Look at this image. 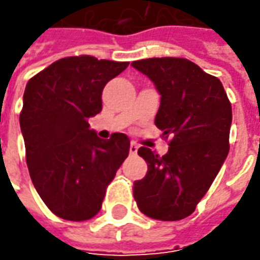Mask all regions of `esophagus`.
I'll use <instances>...</instances> for the list:
<instances>
[{
	"label": "esophagus",
	"mask_w": 260,
	"mask_h": 260,
	"mask_svg": "<svg viewBox=\"0 0 260 260\" xmlns=\"http://www.w3.org/2000/svg\"><path fill=\"white\" fill-rule=\"evenodd\" d=\"M137 150H139V146H137V143L132 142V143H130V155H136V153H137Z\"/></svg>",
	"instance_id": "1"
}]
</instances>
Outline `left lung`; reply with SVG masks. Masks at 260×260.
Segmentation results:
<instances>
[{
  "instance_id": "8db88e82",
  "label": "left lung",
  "mask_w": 260,
  "mask_h": 260,
  "mask_svg": "<svg viewBox=\"0 0 260 260\" xmlns=\"http://www.w3.org/2000/svg\"><path fill=\"white\" fill-rule=\"evenodd\" d=\"M132 66L160 95L155 124L171 137L162 157L147 147L139 156L147 174L135 181V200L147 217L176 221L191 215L229 155L232 105L220 79L181 57H152Z\"/></svg>"
}]
</instances>
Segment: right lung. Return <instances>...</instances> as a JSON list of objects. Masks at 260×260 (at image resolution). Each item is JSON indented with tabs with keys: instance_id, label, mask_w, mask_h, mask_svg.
<instances>
[{
	"instance_id": "right-lung-1",
	"label": "right lung",
	"mask_w": 260,
	"mask_h": 260,
	"mask_svg": "<svg viewBox=\"0 0 260 260\" xmlns=\"http://www.w3.org/2000/svg\"><path fill=\"white\" fill-rule=\"evenodd\" d=\"M127 66L92 56L65 57L25 85L20 127L28 172L40 198L60 218H92L128 156L127 136L114 133L104 140L88 124L103 110L107 82Z\"/></svg>"
}]
</instances>
